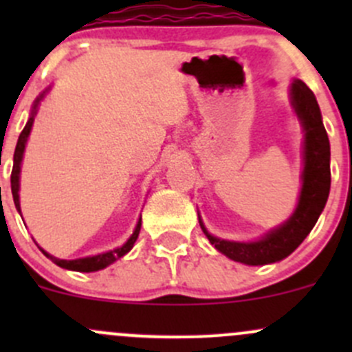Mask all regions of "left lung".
I'll use <instances>...</instances> for the list:
<instances>
[{
    "instance_id": "left-lung-1",
    "label": "left lung",
    "mask_w": 352,
    "mask_h": 352,
    "mask_svg": "<svg viewBox=\"0 0 352 352\" xmlns=\"http://www.w3.org/2000/svg\"><path fill=\"white\" fill-rule=\"evenodd\" d=\"M291 105L305 131L303 146V186L293 214L286 223L265 233L257 242H230L212 236L202 225V232L216 250L235 262L247 265H264L283 261L298 245L307 239L308 233L324 211L330 190V143L327 131L322 122L320 107L314 91L301 80L291 83Z\"/></svg>"
}]
</instances>
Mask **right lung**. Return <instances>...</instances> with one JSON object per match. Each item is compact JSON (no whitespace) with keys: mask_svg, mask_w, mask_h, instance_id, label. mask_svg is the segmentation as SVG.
Instances as JSON below:
<instances>
[{"mask_svg":"<svg viewBox=\"0 0 352 352\" xmlns=\"http://www.w3.org/2000/svg\"><path fill=\"white\" fill-rule=\"evenodd\" d=\"M45 91H47V90H45ZM45 91L41 95V97L37 98V100L34 102V107H32L30 119L27 120V124H25L23 131H22V133H20L19 143H16V148H15V155H13L12 194H13V201H15V208L19 209V212H20V196H19V190H20V168H22L25 144H27L28 134H30L32 124H34V117H35V113H37V107H38V104H41L42 98H44ZM140 230H141V218H140V221H138L136 228H134L133 235L129 236V240H127V242L124 243L122 247L113 248V250L105 252V254L94 255V257H83V258H74V261H65V258H58V257H54V255L47 254V252L42 250V248H41V250H42V254L45 255V257L51 258V261L54 262L56 265H59V267L69 269V271H78V272H95V271H100V269L107 267V265L112 264V262H116L117 258L124 257V255H126L127 252H129L131 248L134 247V242H136L138 235H140Z\"/></svg>","mask_w":352,"mask_h":352,"instance_id":"add662e5","label":"right lung"}]
</instances>
